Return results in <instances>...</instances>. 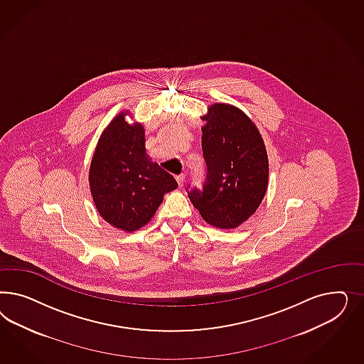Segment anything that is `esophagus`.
<instances>
[{"instance_id":"obj_1","label":"esophagus","mask_w":364,"mask_h":364,"mask_svg":"<svg viewBox=\"0 0 364 364\" xmlns=\"http://www.w3.org/2000/svg\"><path fill=\"white\" fill-rule=\"evenodd\" d=\"M176 180L178 187H183V186H184V181H186V176H184V175H178V176H176Z\"/></svg>"}]
</instances>
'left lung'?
<instances>
[{"label":"left lung","mask_w":364,"mask_h":364,"mask_svg":"<svg viewBox=\"0 0 364 364\" xmlns=\"http://www.w3.org/2000/svg\"><path fill=\"white\" fill-rule=\"evenodd\" d=\"M201 148L207 164L203 191L188 198L210 225L233 230L248 220L268 188V156L263 137L242 109L216 102L201 117Z\"/></svg>","instance_id":"1"}]
</instances>
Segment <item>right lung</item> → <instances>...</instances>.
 Wrapping results in <instances>:
<instances>
[{
	"instance_id": "1",
	"label": "right lung",
	"mask_w": 364,
	"mask_h": 364,
	"mask_svg": "<svg viewBox=\"0 0 364 364\" xmlns=\"http://www.w3.org/2000/svg\"><path fill=\"white\" fill-rule=\"evenodd\" d=\"M120 112L100 136L89 168V187L100 216L122 231L148 224L177 181L145 151L143 124Z\"/></svg>"
}]
</instances>
